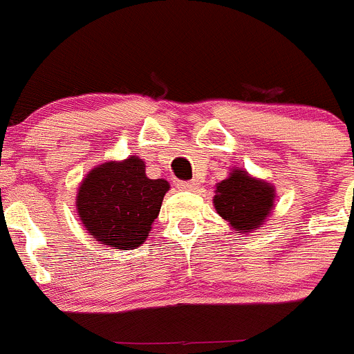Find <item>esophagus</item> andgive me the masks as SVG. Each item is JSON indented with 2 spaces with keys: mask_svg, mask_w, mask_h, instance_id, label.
<instances>
[{
  "mask_svg": "<svg viewBox=\"0 0 354 354\" xmlns=\"http://www.w3.org/2000/svg\"><path fill=\"white\" fill-rule=\"evenodd\" d=\"M176 187L180 188V190H196V188L199 187V183H197V180H190V181H178Z\"/></svg>",
  "mask_w": 354,
  "mask_h": 354,
  "instance_id": "1",
  "label": "esophagus"
}]
</instances>
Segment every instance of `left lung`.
I'll list each match as a JSON object with an SVG mask.
<instances>
[{
    "instance_id": "1",
    "label": "left lung",
    "mask_w": 354,
    "mask_h": 354,
    "mask_svg": "<svg viewBox=\"0 0 354 354\" xmlns=\"http://www.w3.org/2000/svg\"><path fill=\"white\" fill-rule=\"evenodd\" d=\"M218 214L241 232L257 230L274 206V188L252 178L246 171L234 169L227 180L218 183L213 199Z\"/></svg>"
}]
</instances>
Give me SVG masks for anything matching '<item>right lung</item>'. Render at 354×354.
<instances>
[{
  "label": "right lung",
  "instance_id": "obj_1",
  "mask_svg": "<svg viewBox=\"0 0 354 354\" xmlns=\"http://www.w3.org/2000/svg\"><path fill=\"white\" fill-rule=\"evenodd\" d=\"M167 190L166 180L145 174V162L136 155L106 162L92 169L78 188V214L102 244L134 250L147 239Z\"/></svg>",
  "mask_w": 354,
  "mask_h": 354
}]
</instances>
